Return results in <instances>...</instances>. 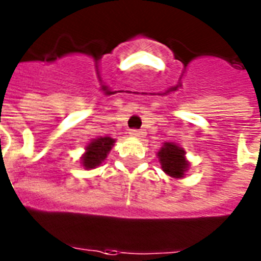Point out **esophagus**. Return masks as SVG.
<instances>
[{
  "instance_id": "34e87169",
  "label": "esophagus",
  "mask_w": 261,
  "mask_h": 261,
  "mask_svg": "<svg viewBox=\"0 0 261 261\" xmlns=\"http://www.w3.org/2000/svg\"><path fill=\"white\" fill-rule=\"evenodd\" d=\"M129 135L132 136V137L141 138L142 135H144V132H141L140 129H130V132H129Z\"/></svg>"
}]
</instances>
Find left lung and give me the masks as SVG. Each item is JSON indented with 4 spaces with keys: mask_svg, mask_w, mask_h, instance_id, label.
<instances>
[{
    "mask_svg": "<svg viewBox=\"0 0 261 261\" xmlns=\"http://www.w3.org/2000/svg\"><path fill=\"white\" fill-rule=\"evenodd\" d=\"M156 155H158L161 167L168 176L175 177V179L184 177L187 170L190 167V163L184 156L186 151L180 146L172 142H165Z\"/></svg>",
    "mask_w": 261,
    "mask_h": 261,
    "instance_id": "left-lung-1",
    "label": "left lung"
}]
</instances>
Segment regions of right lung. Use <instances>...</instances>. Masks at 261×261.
I'll return each mask as SVG.
<instances>
[{
	"instance_id": "1",
	"label": "right lung",
	"mask_w": 261,
	"mask_h": 261,
	"mask_svg": "<svg viewBox=\"0 0 261 261\" xmlns=\"http://www.w3.org/2000/svg\"><path fill=\"white\" fill-rule=\"evenodd\" d=\"M114 144L115 140L111 137L94 138L93 141L86 146V151H85L82 159H81L82 166L86 170H91V168H95L102 165V162H105V159L107 158V154L111 151Z\"/></svg>"
}]
</instances>
